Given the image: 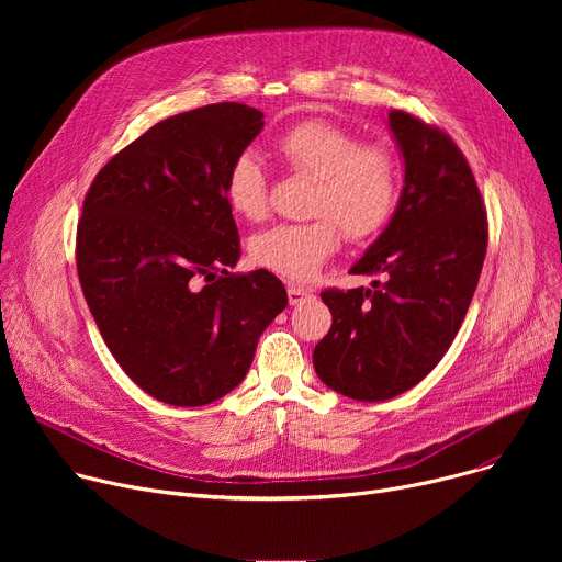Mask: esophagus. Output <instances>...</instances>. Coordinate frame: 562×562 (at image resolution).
<instances>
[{
  "instance_id": "1",
  "label": "esophagus",
  "mask_w": 562,
  "mask_h": 562,
  "mask_svg": "<svg viewBox=\"0 0 562 562\" xmlns=\"http://www.w3.org/2000/svg\"><path fill=\"white\" fill-rule=\"evenodd\" d=\"M286 293H289V305H303L305 301H310V291L299 284H289Z\"/></svg>"
}]
</instances>
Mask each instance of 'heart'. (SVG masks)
Wrapping results in <instances>:
<instances>
[{"label": "heart", "mask_w": 562, "mask_h": 562, "mask_svg": "<svg viewBox=\"0 0 562 562\" xmlns=\"http://www.w3.org/2000/svg\"><path fill=\"white\" fill-rule=\"evenodd\" d=\"M273 150L296 175L310 177L305 223H280L250 239V257L286 280H312L339 248L341 232L367 241L394 216L401 193V166L382 143L360 138L330 121L307 117L284 130ZM229 210L246 221L269 214V177L252 155H239L225 175Z\"/></svg>", "instance_id": "heart-1"}]
</instances>
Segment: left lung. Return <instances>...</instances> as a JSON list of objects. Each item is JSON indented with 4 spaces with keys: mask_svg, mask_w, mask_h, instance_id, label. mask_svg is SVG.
Listing matches in <instances>:
<instances>
[{
    "mask_svg": "<svg viewBox=\"0 0 562 562\" xmlns=\"http://www.w3.org/2000/svg\"><path fill=\"white\" fill-rule=\"evenodd\" d=\"M405 187L387 229L350 273H385L373 289H326L333 326L314 348L326 385L356 401H387L422 382L456 339L483 271L487 212L456 140L392 111Z\"/></svg>",
    "mask_w": 562,
    "mask_h": 562,
    "instance_id": "8db88e82",
    "label": "left lung"
}]
</instances>
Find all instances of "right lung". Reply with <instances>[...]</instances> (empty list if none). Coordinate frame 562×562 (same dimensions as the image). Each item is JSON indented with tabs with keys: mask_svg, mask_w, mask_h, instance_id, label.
<instances>
[{
	"mask_svg": "<svg viewBox=\"0 0 562 562\" xmlns=\"http://www.w3.org/2000/svg\"><path fill=\"white\" fill-rule=\"evenodd\" d=\"M263 113L218 102L166 117L113 155L83 198L77 273L115 362L157 401L206 405L246 378L286 307L269 271L232 273L225 175Z\"/></svg>",
	"mask_w": 562,
	"mask_h": 562,
	"instance_id": "obj_1",
	"label": "right lung"
}]
</instances>
